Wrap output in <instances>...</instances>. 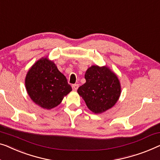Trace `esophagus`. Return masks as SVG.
Here are the masks:
<instances>
[{"mask_svg": "<svg viewBox=\"0 0 160 160\" xmlns=\"http://www.w3.org/2000/svg\"><path fill=\"white\" fill-rule=\"evenodd\" d=\"M72 88H73V89L74 90V91H76V90H77L78 88V84H73L72 85Z\"/></svg>", "mask_w": 160, "mask_h": 160, "instance_id": "esophagus-1", "label": "esophagus"}]
</instances>
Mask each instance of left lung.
Listing matches in <instances>:
<instances>
[{
  "label": "left lung",
  "mask_w": 160,
  "mask_h": 160,
  "mask_svg": "<svg viewBox=\"0 0 160 160\" xmlns=\"http://www.w3.org/2000/svg\"><path fill=\"white\" fill-rule=\"evenodd\" d=\"M84 77L86 83L77 92L90 110L101 113L115 105L120 95V84L112 71L106 66H92Z\"/></svg>",
  "instance_id": "1"
}]
</instances>
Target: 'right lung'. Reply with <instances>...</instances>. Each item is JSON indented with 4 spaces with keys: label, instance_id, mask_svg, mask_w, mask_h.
<instances>
[{
    "label": "right lung",
    "instance_id": "1",
    "mask_svg": "<svg viewBox=\"0 0 160 160\" xmlns=\"http://www.w3.org/2000/svg\"><path fill=\"white\" fill-rule=\"evenodd\" d=\"M25 85L34 102L48 110L58 105L63 97L72 90L66 76L60 72L55 64L44 58L29 69Z\"/></svg>",
    "mask_w": 160,
    "mask_h": 160
}]
</instances>
